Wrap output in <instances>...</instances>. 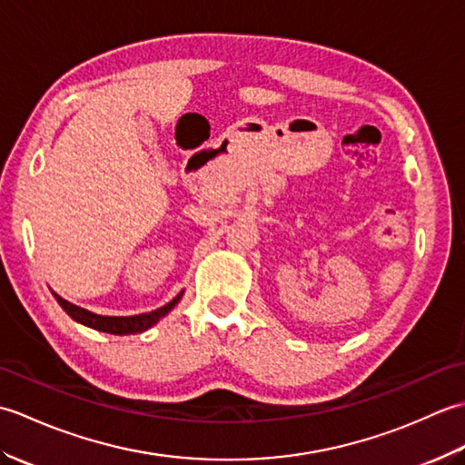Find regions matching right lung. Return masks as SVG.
I'll use <instances>...</instances> for the list:
<instances>
[{"label": "right lung", "instance_id": "obj_1", "mask_svg": "<svg viewBox=\"0 0 465 465\" xmlns=\"http://www.w3.org/2000/svg\"><path fill=\"white\" fill-rule=\"evenodd\" d=\"M54 298L57 300V303L62 305L64 312L69 315V318L75 320L77 323L87 325V328L97 330V331H104V333H114V335H130V333H143L153 325L160 322L162 318H165L167 313H170L177 303H180L183 292H180L175 295V298L165 303L163 308H157L150 313H140V315H100V313H94L90 310H84L80 305L75 303H69L67 300H64L62 295H57L55 292Z\"/></svg>", "mask_w": 465, "mask_h": 465}]
</instances>
